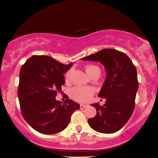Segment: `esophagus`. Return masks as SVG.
Returning a JSON list of instances; mask_svg holds the SVG:
<instances>
[{"instance_id": "34e87169", "label": "esophagus", "mask_w": 158, "mask_h": 158, "mask_svg": "<svg viewBox=\"0 0 158 158\" xmlns=\"http://www.w3.org/2000/svg\"><path fill=\"white\" fill-rule=\"evenodd\" d=\"M86 107H88L87 105H84V104H81V109H83V108H85Z\"/></svg>"}]
</instances>
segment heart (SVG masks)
<instances>
[{
    "label": "heart",
    "mask_w": 158,
    "mask_h": 158,
    "mask_svg": "<svg viewBox=\"0 0 158 158\" xmlns=\"http://www.w3.org/2000/svg\"><path fill=\"white\" fill-rule=\"evenodd\" d=\"M85 71L88 75L92 76L94 74L100 75V69L96 65H88L85 67ZM72 70L70 69L65 74V79L68 81L71 75ZM94 94V90L91 87H75L70 91V95L74 100L81 102H85L91 98Z\"/></svg>",
    "instance_id": "b5f03b06"
}]
</instances>
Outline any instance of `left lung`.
<instances>
[{
    "instance_id": "obj_1",
    "label": "left lung",
    "mask_w": 158,
    "mask_h": 158,
    "mask_svg": "<svg viewBox=\"0 0 158 158\" xmlns=\"http://www.w3.org/2000/svg\"><path fill=\"white\" fill-rule=\"evenodd\" d=\"M99 61L104 66L106 78L98 97L106 100L105 105L92 104L97 110L94 118H89V126L102 133H114L129 120L135 108L139 89L137 71L130 58L115 49H103L81 58Z\"/></svg>"
}]
</instances>
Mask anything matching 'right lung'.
Returning <instances> with one entry per match:
<instances>
[{
    "label": "right lung",
    "mask_w": 158,
    "mask_h": 158,
    "mask_svg": "<svg viewBox=\"0 0 158 158\" xmlns=\"http://www.w3.org/2000/svg\"><path fill=\"white\" fill-rule=\"evenodd\" d=\"M73 63L64 65L48 56H32L19 72L18 94L24 119L39 133H58L68 126L72 114L80 105L67 99L56 100L65 83L64 74Z\"/></svg>",
    "instance_id": "right-lung-1"
}]
</instances>
